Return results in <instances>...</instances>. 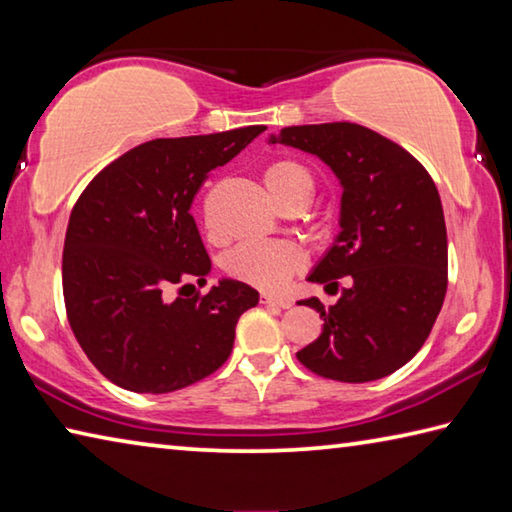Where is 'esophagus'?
I'll list each match as a JSON object with an SVG mask.
<instances>
[{
	"label": "esophagus",
	"mask_w": 512,
	"mask_h": 512,
	"mask_svg": "<svg viewBox=\"0 0 512 512\" xmlns=\"http://www.w3.org/2000/svg\"><path fill=\"white\" fill-rule=\"evenodd\" d=\"M259 302H262V305H266V307H277V309H289L291 307V300H284V298H273V296H264L259 298Z\"/></svg>",
	"instance_id": "obj_1"
}]
</instances>
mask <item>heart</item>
<instances>
[{"mask_svg":"<svg viewBox=\"0 0 512 512\" xmlns=\"http://www.w3.org/2000/svg\"><path fill=\"white\" fill-rule=\"evenodd\" d=\"M264 180L275 201L289 212L305 210L316 192L314 173L307 164L293 158L268 164ZM305 262V253L293 241H248L225 255L223 271L248 287L277 293L287 289L291 277L305 268Z\"/></svg>","mask_w":512,"mask_h":512,"instance_id":"obj_1","label":"heart"}]
</instances>
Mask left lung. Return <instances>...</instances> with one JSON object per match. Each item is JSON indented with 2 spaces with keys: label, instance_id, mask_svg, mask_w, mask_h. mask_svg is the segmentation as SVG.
<instances>
[{
  "label": "left lung",
  "instance_id": "1",
  "mask_svg": "<svg viewBox=\"0 0 512 512\" xmlns=\"http://www.w3.org/2000/svg\"><path fill=\"white\" fill-rule=\"evenodd\" d=\"M271 142L318 155L343 185V230L309 275L339 300H302L325 323L298 361L348 384L391 375L429 339L447 293L445 214L429 171L350 121L287 126Z\"/></svg>",
  "mask_w": 512,
  "mask_h": 512
}]
</instances>
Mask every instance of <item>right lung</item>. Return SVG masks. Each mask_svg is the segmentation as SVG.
Returning <instances> with one entry per match:
<instances>
[{"label": "right lung", "instance_id": "right-lung-1", "mask_svg": "<svg viewBox=\"0 0 512 512\" xmlns=\"http://www.w3.org/2000/svg\"><path fill=\"white\" fill-rule=\"evenodd\" d=\"M264 131L144 142L83 189L65 235V311L83 352L112 384L171 393L228 361L237 320L259 293L237 280L207 293L194 287H203L212 262L189 210L210 173Z\"/></svg>", "mask_w": 512, "mask_h": 512}]
</instances>
